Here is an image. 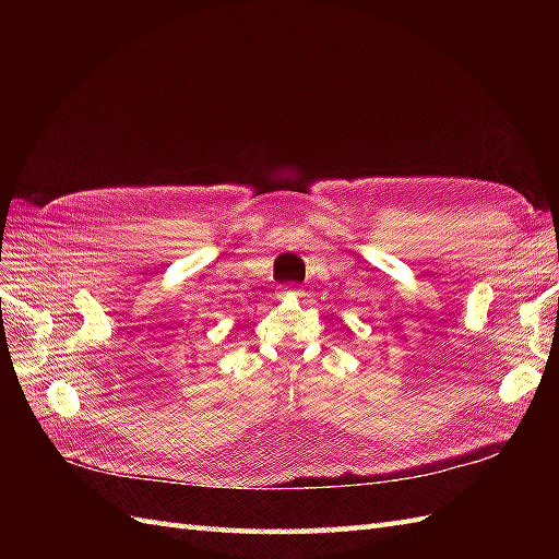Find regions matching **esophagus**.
Segmentation results:
<instances>
[{
    "instance_id": "esophagus-1",
    "label": "esophagus",
    "mask_w": 559,
    "mask_h": 559,
    "mask_svg": "<svg viewBox=\"0 0 559 559\" xmlns=\"http://www.w3.org/2000/svg\"><path fill=\"white\" fill-rule=\"evenodd\" d=\"M300 292H298V286H280V292H277V298H289V296H298Z\"/></svg>"
}]
</instances>
